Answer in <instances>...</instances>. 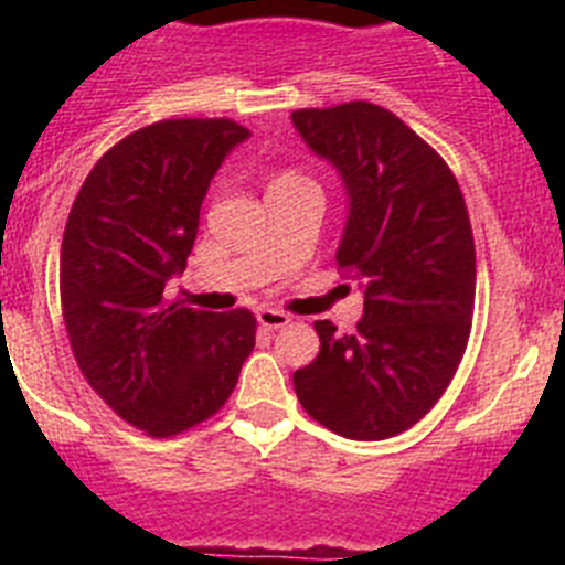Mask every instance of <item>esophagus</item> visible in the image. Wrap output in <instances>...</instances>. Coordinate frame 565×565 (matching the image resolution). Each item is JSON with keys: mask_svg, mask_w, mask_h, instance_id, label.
I'll return each instance as SVG.
<instances>
[{"mask_svg": "<svg viewBox=\"0 0 565 565\" xmlns=\"http://www.w3.org/2000/svg\"><path fill=\"white\" fill-rule=\"evenodd\" d=\"M257 322L263 328H268V331H274V328H286L288 322H291V317L282 311H274V308H259Z\"/></svg>", "mask_w": 565, "mask_h": 565, "instance_id": "esophagus-1", "label": "esophagus"}]
</instances>
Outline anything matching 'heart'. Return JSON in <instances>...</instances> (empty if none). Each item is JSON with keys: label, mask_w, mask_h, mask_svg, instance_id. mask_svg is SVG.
<instances>
[{"label": "heart", "mask_w": 565, "mask_h": 565, "mask_svg": "<svg viewBox=\"0 0 565 565\" xmlns=\"http://www.w3.org/2000/svg\"><path fill=\"white\" fill-rule=\"evenodd\" d=\"M277 181H299V178H297V174H282V178H277ZM277 181H274V183H277Z\"/></svg>", "instance_id": "b5f03b06"}]
</instances>
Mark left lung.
Here are the masks:
<instances>
[{
  "mask_svg": "<svg viewBox=\"0 0 565 565\" xmlns=\"http://www.w3.org/2000/svg\"><path fill=\"white\" fill-rule=\"evenodd\" d=\"M291 121L342 178L339 268L362 282L353 333L313 322L319 353L294 373L308 416L356 441L411 430L456 376L476 306V243L456 174L391 109H297Z\"/></svg>",
  "mask_w": 565,
  "mask_h": 565,
  "instance_id": "8db88e82",
  "label": "left lung"
}]
</instances>
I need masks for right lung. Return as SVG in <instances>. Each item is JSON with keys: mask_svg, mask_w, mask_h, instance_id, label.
Wrapping results in <instances>:
<instances>
[{"mask_svg": "<svg viewBox=\"0 0 565 565\" xmlns=\"http://www.w3.org/2000/svg\"><path fill=\"white\" fill-rule=\"evenodd\" d=\"M248 135L228 118L149 124L104 152L70 209L58 266L70 348L89 387L149 436H178L221 411L254 348L246 308L169 299L209 183Z\"/></svg>", "mask_w": 565, "mask_h": 565, "instance_id": "1", "label": "right lung"}]
</instances>
